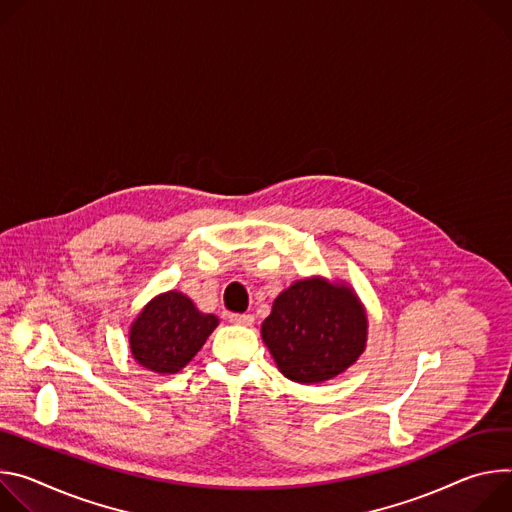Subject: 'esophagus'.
Masks as SVG:
<instances>
[{"label": "esophagus", "mask_w": 512, "mask_h": 512, "mask_svg": "<svg viewBox=\"0 0 512 512\" xmlns=\"http://www.w3.org/2000/svg\"><path fill=\"white\" fill-rule=\"evenodd\" d=\"M230 323H234V325H252L254 323V315H250V313H232L230 317Z\"/></svg>", "instance_id": "obj_1"}]
</instances>
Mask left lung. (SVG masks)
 Wrapping results in <instances>:
<instances>
[{
  "label": "left lung",
  "instance_id": "obj_1",
  "mask_svg": "<svg viewBox=\"0 0 512 512\" xmlns=\"http://www.w3.org/2000/svg\"><path fill=\"white\" fill-rule=\"evenodd\" d=\"M366 315L348 287L299 280L272 303L262 339L287 378L313 384L350 368L364 352Z\"/></svg>",
  "mask_w": 512,
  "mask_h": 512
}]
</instances>
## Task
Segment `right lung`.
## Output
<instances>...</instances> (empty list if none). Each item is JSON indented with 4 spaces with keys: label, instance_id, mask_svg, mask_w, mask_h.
Segmentation results:
<instances>
[{
    "label": "right lung",
    "instance_id": "right-lung-1",
    "mask_svg": "<svg viewBox=\"0 0 512 512\" xmlns=\"http://www.w3.org/2000/svg\"><path fill=\"white\" fill-rule=\"evenodd\" d=\"M215 327V315L199 313L191 299L170 291L138 315L130 329V350L144 368L175 374L193 360Z\"/></svg>",
    "mask_w": 512,
    "mask_h": 512
}]
</instances>
